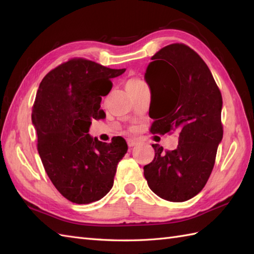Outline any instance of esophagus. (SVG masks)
Listing matches in <instances>:
<instances>
[{
  "instance_id": "esophagus-1",
  "label": "esophagus",
  "mask_w": 254,
  "mask_h": 254,
  "mask_svg": "<svg viewBox=\"0 0 254 254\" xmlns=\"http://www.w3.org/2000/svg\"><path fill=\"white\" fill-rule=\"evenodd\" d=\"M136 145H137V142L134 141V139H128V141H127L128 148H132L134 146H136Z\"/></svg>"
}]
</instances>
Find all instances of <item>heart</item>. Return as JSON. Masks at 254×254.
<instances>
[{
	"instance_id": "1",
	"label": "heart",
	"mask_w": 254,
	"mask_h": 254,
	"mask_svg": "<svg viewBox=\"0 0 254 254\" xmlns=\"http://www.w3.org/2000/svg\"><path fill=\"white\" fill-rule=\"evenodd\" d=\"M127 85H133V86H143L144 84L141 82V80H138V79H131V80H128Z\"/></svg>"
}]
</instances>
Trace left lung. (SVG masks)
Returning a JSON list of instances; mask_svg holds the SVG:
<instances>
[{
    "mask_svg": "<svg viewBox=\"0 0 254 254\" xmlns=\"http://www.w3.org/2000/svg\"><path fill=\"white\" fill-rule=\"evenodd\" d=\"M144 78L150 89L152 133L178 130L176 149L153 144L155 157L144 176L155 194L185 202L206 185L223 139V98L202 58L182 44L166 46L152 57Z\"/></svg>",
    "mask_w": 254,
    "mask_h": 254,
    "instance_id": "8db88e82",
    "label": "left lung"
}]
</instances>
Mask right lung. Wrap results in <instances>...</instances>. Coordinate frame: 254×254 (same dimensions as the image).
Returning a JSON list of instances; mask_svg holds the SVG:
<instances>
[{
	"mask_svg": "<svg viewBox=\"0 0 254 254\" xmlns=\"http://www.w3.org/2000/svg\"><path fill=\"white\" fill-rule=\"evenodd\" d=\"M124 72L73 59L48 73L38 88L31 113L38 152L53 186L73 203L104 197L127 150L120 136L108 144L88 133L91 119L105 116L101 96L109 94L111 79Z\"/></svg>",
	"mask_w": 254,
	"mask_h": 254,
	"instance_id": "1",
	"label": "right lung"
}]
</instances>
